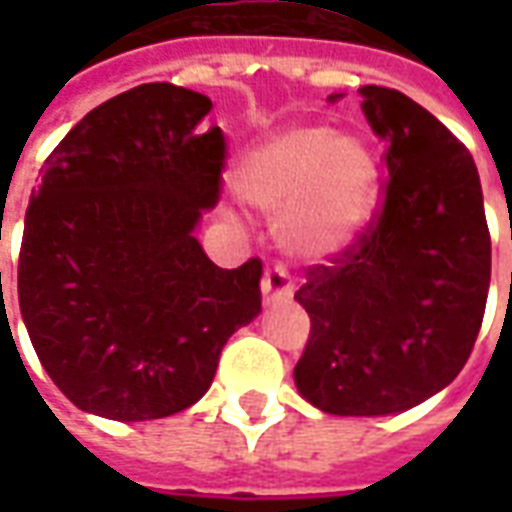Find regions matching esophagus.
<instances>
[{"label": "esophagus", "mask_w": 512, "mask_h": 512, "mask_svg": "<svg viewBox=\"0 0 512 512\" xmlns=\"http://www.w3.org/2000/svg\"><path fill=\"white\" fill-rule=\"evenodd\" d=\"M293 277H290V271L285 266H271L266 268V274H263V299L266 304H279V301H288L293 296Z\"/></svg>", "instance_id": "obj_1"}]
</instances>
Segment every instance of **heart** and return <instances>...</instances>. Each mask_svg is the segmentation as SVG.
<instances>
[{"label":"heart","mask_w":512,"mask_h":512,"mask_svg":"<svg viewBox=\"0 0 512 512\" xmlns=\"http://www.w3.org/2000/svg\"><path fill=\"white\" fill-rule=\"evenodd\" d=\"M233 186L257 211H282L279 235L293 255L321 260L351 244L373 216L378 169L359 136L296 126L249 147Z\"/></svg>","instance_id":"obj_1"}]
</instances>
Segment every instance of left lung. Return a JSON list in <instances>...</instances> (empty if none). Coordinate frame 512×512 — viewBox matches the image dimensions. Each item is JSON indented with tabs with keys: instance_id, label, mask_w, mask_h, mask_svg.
Listing matches in <instances>:
<instances>
[{
	"instance_id": "1",
	"label": "left lung",
	"mask_w": 512,
	"mask_h": 512,
	"mask_svg": "<svg viewBox=\"0 0 512 512\" xmlns=\"http://www.w3.org/2000/svg\"><path fill=\"white\" fill-rule=\"evenodd\" d=\"M359 93L386 145L381 202L296 290L310 315L296 386L340 417L406 411L450 384L472 354L491 282L472 153L408 95L376 84Z\"/></svg>"
}]
</instances>
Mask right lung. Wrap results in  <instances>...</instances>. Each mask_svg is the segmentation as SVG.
Wrapping results in <instances>:
<instances>
[{
  "mask_svg": "<svg viewBox=\"0 0 512 512\" xmlns=\"http://www.w3.org/2000/svg\"><path fill=\"white\" fill-rule=\"evenodd\" d=\"M211 106L169 82L115 95L51 150L32 191L18 304L40 365L82 411L142 422L189 408L260 312V257L219 268L194 238L227 158L222 128H200Z\"/></svg>",
  "mask_w": 512,
  "mask_h": 512,
  "instance_id": "obj_1",
  "label": "right lung"
}]
</instances>
